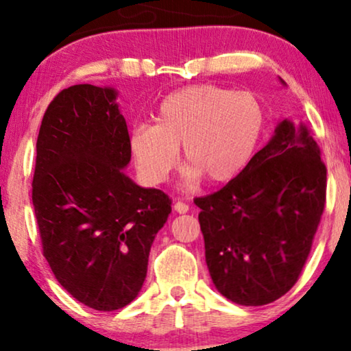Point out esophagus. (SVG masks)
<instances>
[{
  "instance_id": "esophagus-1",
  "label": "esophagus",
  "mask_w": 351,
  "mask_h": 351,
  "mask_svg": "<svg viewBox=\"0 0 351 351\" xmlns=\"http://www.w3.org/2000/svg\"><path fill=\"white\" fill-rule=\"evenodd\" d=\"M174 210H176V213H179V214L189 213V204L182 203V201H177V203L174 204Z\"/></svg>"
}]
</instances>
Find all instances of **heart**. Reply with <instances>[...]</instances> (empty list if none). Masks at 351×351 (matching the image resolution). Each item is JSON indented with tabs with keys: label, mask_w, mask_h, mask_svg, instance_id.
<instances>
[{
	"label": "heart",
	"mask_w": 351,
	"mask_h": 351,
	"mask_svg": "<svg viewBox=\"0 0 351 351\" xmlns=\"http://www.w3.org/2000/svg\"><path fill=\"white\" fill-rule=\"evenodd\" d=\"M265 131L267 110L256 94L196 84L166 95L155 124L134 126L129 150L148 184L167 179L180 145L190 162L184 174L186 186H195L204 176L225 184L251 165Z\"/></svg>",
	"instance_id": "b5f03b06"
}]
</instances>
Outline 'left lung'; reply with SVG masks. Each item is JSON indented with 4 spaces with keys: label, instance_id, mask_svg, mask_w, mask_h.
Returning <instances> with one entry per match:
<instances>
[{
    "label": "left lung",
    "instance_id": "1",
    "mask_svg": "<svg viewBox=\"0 0 351 351\" xmlns=\"http://www.w3.org/2000/svg\"><path fill=\"white\" fill-rule=\"evenodd\" d=\"M324 203L319 147L304 123L282 119L237 179L195 199L206 263L220 294L246 306L285 295L299 280Z\"/></svg>",
    "mask_w": 351,
    "mask_h": 351
}]
</instances>
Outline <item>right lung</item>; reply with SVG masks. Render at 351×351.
<instances>
[{"instance_id": "right-lung-1", "label": "right lung", "mask_w": 351, "mask_h": 351, "mask_svg": "<svg viewBox=\"0 0 351 351\" xmlns=\"http://www.w3.org/2000/svg\"><path fill=\"white\" fill-rule=\"evenodd\" d=\"M113 88L76 84L57 94L36 141L32 199L43 254L81 304L113 311L136 299L171 199L138 186L126 119Z\"/></svg>"}]
</instances>
